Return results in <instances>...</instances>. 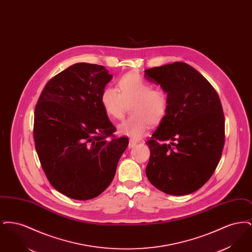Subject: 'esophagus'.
Returning a JSON list of instances; mask_svg holds the SVG:
<instances>
[{
    "instance_id": "34e87169",
    "label": "esophagus",
    "mask_w": 252,
    "mask_h": 252,
    "mask_svg": "<svg viewBox=\"0 0 252 252\" xmlns=\"http://www.w3.org/2000/svg\"><path fill=\"white\" fill-rule=\"evenodd\" d=\"M136 144H137V142H136V141H134V140H129L128 147H129V148H132V147H134Z\"/></svg>"
}]
</instances>
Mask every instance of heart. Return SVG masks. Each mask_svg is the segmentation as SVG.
<instances>
[{
    "mask_svg": "<svg viewBox=\"0 0 252 252\" xmlns=\"http://www.w3.org/2000/svg\"><path fill=\"white\" fill-rule=\"evenodd\" d=\"M117 88L106 87L100 101L110 119H122L126 107L130 106L131 116L124 121L118 130L131 140H139L147 131L149 125L157 126L166 116L169 108L167 93L153 85L138 73L124 74L117 82Z\"/></svg>",
    "mask_w": 252,
    "mask_h": 252,
    "instance_id": "heart-1",
    "label": "heart"
}]
</instances>
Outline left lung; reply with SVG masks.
<instances>
[{
  "instance_id": "1",
  "label": "left lung",
  "mask_w": 252,
  "mask_h": 252,
  "mask_svg": "<svg viewBox=\"0 0 252 252\" xmlns=\"http://www.w3.org/2000/svg\"><path fill=\"white\" fill-rule=\"evenodd\" d=\"M144 76L167 93L169 108L150 140L145 168L161 192L185 195L211 179L225 144V116L215 88L184 62L145 70Z\"/></svg>"
}]
</instances>
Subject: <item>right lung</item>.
<instances>
[{
	"mask_svg": "<svg viewBox=\"0 0 252 252\" xmlns=\"http://www.w3.org/2000/svg\"><path fill=\"white\" fill-rule=\"evenodd\" d=\"M112 75L76 63L52 77L38 97L33 136L51 185L76 200L98 196L111 183L126 137L116 138L100 97Z\"/></svg>",
	"mask_w": 252,
	"mask_h": 252,
	"instance_id": "right-lung-1",
	"label": "right lung"
}]
</instances>
